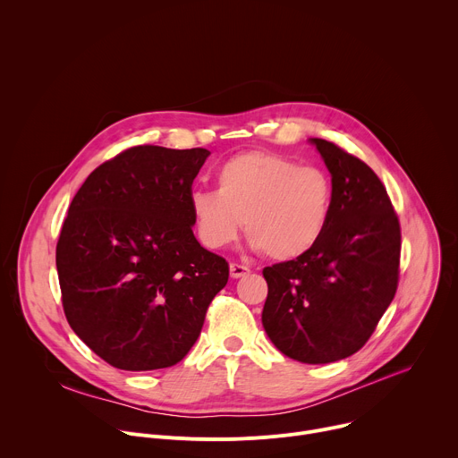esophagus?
I'll return each instance as SVG.
<instances>
[{
	"label": "esophagus",
	"mask_w": 458,
	"mask_h": 458,
	"mask_svg": "<svg viewBox=\"0 0 458 458\" xmlns=\"http://www.w3.org/2000/svg\"><path fill=\"white\" fill-rule=\"evenodd\" d=\"M250 274V268L248 267H242V265H237V263H232L230 265V276L233 279H239V277H244Z\"/></svg>",
	"instance_id": "obj_1"
}]
</instances>
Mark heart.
Masks as SVG:
<instances>
[{
    "mask_svg": "<svg viewBox=\"0 0 458 458\" xmlns=\"http://www.w3.org/2000/svg\"><path fill=\"white\" fill-rule=\"evenodd\" d=\"M217 190H195L190 212L199 241L210 250L228 246L244 230L250 246L276 260L308 253L328 228L334 182L318 166L272 152H246L225 161Z\"/></svg>",
    "mask_w": 458,
    "mask_h": 458,
    "instance_id": "obj_1",
    "label": "heart"
}]
</instances>
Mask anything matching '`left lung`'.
<instances>
[{
    "label": "left lung",
    "instance_id": "8db88e82",
    "mask_svg": "<svg viewBox=\"0 0 458 458\" xmlns=\"http://www.w3.org/2000/svg\"><path fill=\"white\" fill-rule=\"evenodd\" d=\"M310 143L332 174V217L315 248L263 270V326L286 357L328 364L359 352L394 301L401 225L366 163L330 141Z\"/></svg>",
    "mask_w": 458,
    "mask_h": 458
}]
</instances>
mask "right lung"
<instances>
[{"instance_id":"right-lung-1","label":"right lung","mask_w":458,"mask_h":458,"mask_svg":"<svg viewBox=\"0 0 458 458\" xmlns=\"http://www.w3.org/2000/svg\"><path fill=\"white\" fill-rule=\"evenodd\" d=\"M210 152L134 147L74 195L55 246L74 334L126 371L177 364L198 341L228 263L195 239L191 182Z\"/></svg>"}]
</instances>
